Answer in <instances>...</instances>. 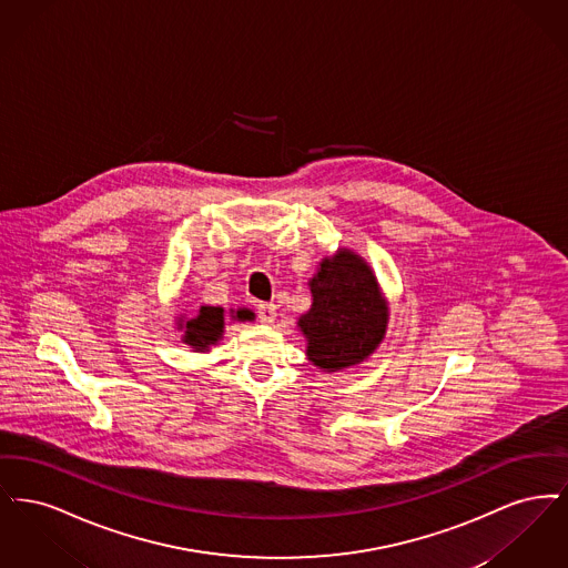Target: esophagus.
<instances>
[{"instance_id":"1","label":"esophagus","mask_w":568,"mask_h":568,"mask_svg":"<svg viewBox=\"0 0 568 568\" xmlns=\"http://www.w3.org/2000/svg\"><path fill=\"white\" fill-rule=\"evenodd\" d=\"M276 306L274 304H257V317L262 324H272L276 320Z\"/></svg>"}]
</instances>
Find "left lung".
I'll use <instances>...</instances> for the list:
<instances>
[{"label":"left lung","instance_id":"obj_1","mask_svg":"<svg viewBox=\"0 0 568 568\" xmlns=\"http://www.w3.org/2000/svg\"><path fill=\"white\" fill-rule=\"evenodd\" d=\"M313 304L297 320L308 359L327 373L345 371L375 353L389 322L377 276L352 248L325 257L308 281Z\"/></svg>","mask_w":568,"mask_h":568}]
</instances>
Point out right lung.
<instances>
[{
	"label": "right lung",
	"mask_w": 568,
	"mask_h": 568,
	"mask_svg": "<svg viewBox=\"0 0 568 568\" xmlns=\"http://www.w3.org/2000/svg\"><path fill=\"white\" fill-rule=\"evenodd\" d=\"M223 308L221 306H200L197 315L191 320H179V329H183V343L190 345L193 352H209L223 336ZM234 322H253V313L248 308L230 311Z\"/></svg>",
	"instance_id": "1"
}]
</instances>
